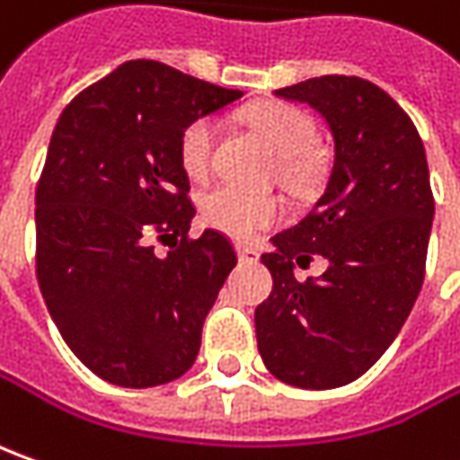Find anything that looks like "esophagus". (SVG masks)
Here are the masks:
<instances>
[{
	"label": "esophagus",
	"mask_w": 460,
	"mask_h": 460,
	"mask_svg": "<svg viewBox=\"0 0 460 460\" xmlns=\"http://www.w3.org/2000/svg\"><path fill=\"white\" fill-rule=\"evenodd\" d=\"M236 254H239L242 264H254V261L260 260V252H254L252 246H236Z\"/></svg>",
	"instance_id": "34e87169"
}]
</instances>
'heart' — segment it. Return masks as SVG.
<instances>
[{
	"instance_id": "heart-1",
	"label": "heart",
	"mask_w": 460,
	"mask_h": 460,
	"mask_svg": "<svg viewBox=\"0 0 460 460\" xmlns=\"http://www.w3.org/2000/svg\"><path fill=\"white\" fill-rule=\"evenodd\" d=\"M249 124L279 155V175L290 190H305L318 178V127L308 114L290 103H261L249 111ZM216 145V121L196 119L181 135V165L190 181H203L211 172ZM282 216L275 196L246 193L231 185H218L200 200V218L206 226L246 242L257 231L272 226Z\"/></svg>"
}]
</instances>
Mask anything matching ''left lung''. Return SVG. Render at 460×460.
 I'll return each mask as SVG.
<instances>
[{
	"label": "left lung",
	"instance_id": "8db88e82",
	"mask_svg": "<svg viewBox=\"0 0 460 460\" xmlns=\"http://www.w3.org/2000/svg\"><path fill=\"white\" fill-rule=\"evenodd\" d=\"M275 96L308 103L333 135V170L313 211L261 254L272 293L254 310L261 361L279 382L333 389L358 379L397 339L418 300L436 200L425 147L387 91L321 75ZM329 270L300 283L292 260Z\"/></svg>",
	"mask_w": 460,
	"mask_h": 460
}]
</instances>
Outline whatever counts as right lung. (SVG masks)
<instances>
[{
	"instance_id": "obj_1",
	"label": "right lung",
	"mask_w": 460,
	"mask_h": 460,
	"mask_svg": "<svg viewBox=\"0 0 460 460\" xmlns=\"http://www.w3.org/2000/svg\"><path fill=\"white\" fill-rule=\"evenodd\" d=\"M244 93L157 60H127L58 119L35 190L38 282L63 341L96 376L157 387L193 367L200 328L236 267L196 208L181 165L190 121ZM181 236L157 258L152 238Z\"/></svg>"
}]
</instances>
